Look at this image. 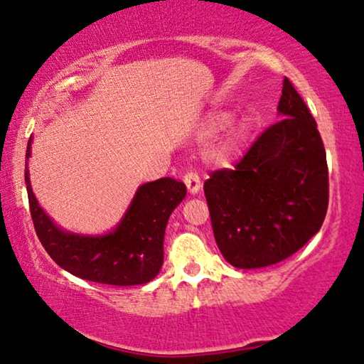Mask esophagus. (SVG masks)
Segmentation results:
<instances>
[{
  "label": "esophagus",
  "mask_w": 364,
  "mask_h": 364,
  "mask_svg": "<svg viewBox=\"0 0 364 364\" xmlns=\"http://www.w3.org/2000/svg\"><path fill=\"white\" fill-rule=\"evenodd\" d=\"M183 182H186L188 192H191L192 195L198 193L200 188H202V183H200L198 173H195V172H187L186 176H183Z\"/></svg>",
  "instance_id": "1"
}]
</instances>
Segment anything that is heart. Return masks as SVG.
<instances>
[{
    "mask_svg": "<svg viewBox=\"0 0 364 364\" xmlns=\"http://www.w3.org/2000/svg\"><path fill=\"white\" fill-rule=\"evenodd\" d=\"M228 119V113L225 112H217L212 113L205 123V131L207 133H213V131L220 129L221 126L226 123ZM250 118L246 117H240L231 119L228 126H226L225 133L220 136L217 143L213 146V152L215 156L218 157H230L231 154H235L236 151L240 149L241 144L245 143L247 133H250Z\"/></svg>",
    "mask_w": 364,
    "mask_h": 364,
    "instance_id": "1",
    "label": "heart"
}]
</instances>
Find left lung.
Segmentation results:
<instances>
[{
    "mask_svg": "<svg viewBox=\"0 0 364 364\" xmlns=\"http://www.w3.org/2000/svg\"><path fill=\"white\" fill-rule=\"evenodd\" d=\"M279 119L235 169L203 183L218 250L231 266L257 269L297 252L328 207L325 147L307 105L284 78Z\"/></svg>",
    "mask_w": 364,
    "mask_h": 364,
    "instance_id": "obj_1",
    "label": "left lung"
}]
</instances>
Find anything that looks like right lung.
I'll return each instance as SVG.
<instances>
[{
	"label": "right lung",
	"instance_id": "right-lung-1",
	"mask_svg": "<svg viewBox=\"0 0 364 364\" xmlns=\"http://www.w3.org/2000/svg\"><path fill=\"white\" fill-rule=\"evenodd\" d=\"M31 143L33 139L28 143L26 159L31 157ZM24 177L36 233L62 269L85 281L112 286H139L159 274L164 262L167 221L186 198V183L171 177L143 183L114 230L92 236L57 226L36 198L28 162Z\"/></svg>",
	"mask_w": 364,
	"mask_h": 364
}]
</instances>
